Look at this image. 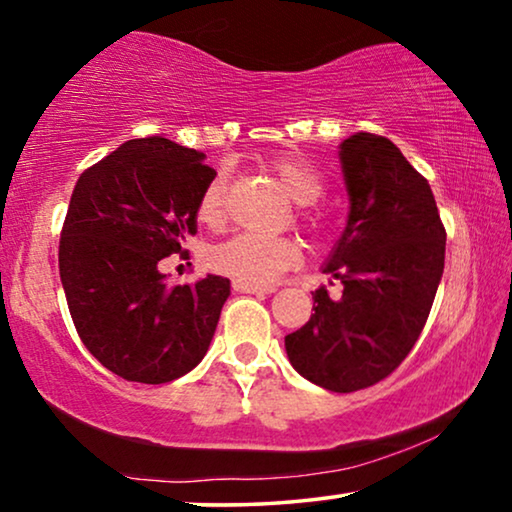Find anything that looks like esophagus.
Listing matches in <instances>:
<instances>
[{
    "label": "esophagus",
    "mask_w": 512,
    "mask_h": 512,
    "mask_svg": "<svg viewBox=\"0 0 512 512\" xmlns=\"http://www.w3.org/2000/svg\"><path fill=\"white\" fill-rule=\"evenodd\" d=\"M233 288L238 293H256V295H265V293H274V286H263V284H249V281H233Z\"/></svg>",
    "instance_id": "obj_1"
}]
</instances>
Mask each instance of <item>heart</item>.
<instances>
[{"label": "heart", "instance_id": "obj_1", "mask_svg": "<svg viewBox=\"0 0 512 512\" xmlns=\"http://www.w3.org/2000/svg\"><path fill=\"white\" fill-rule=\"evenodd\" d=\"M268 168L279 177L295 201L302 203V224L318 233L323 228V217L314 210L318 198L325 191V180L316 166L300 157L272 159ZM226 175H214L203 189L196 214L205 226L217 228L226 219ZM300 261V247L291 238H268L256 233H238L210 251V265L217 272L249 284H268L279 274L291 270Z\"/></svg>", "mask_w": 512, "mask_h": 512}]
</instances>
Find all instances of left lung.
Instances as JSON below:
<instances>
[{
  "mask_svg": "<svg viewBox=\"0 0 512 512\" xmlns=\"http://www.w3.org/2000/svg\"><path fill=\"white\" fill-rule=\"evenodd\" d=\"M348 221L325 272L342 298L314 291V314L286 335L295 372L332 392H355L402 365L425 328L446 261V228L432 189L397 145L353 133L339 147Z\"/></svg>",
  "mask_w": 512,
  "mask_h": 512,
  "instance_id": "1",
  "label": "left lung"
}]
</instances>
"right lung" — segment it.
<instances>
[{
    "instance_id": "1",
    "label": "right lung",
    "mask_w": 512,
    "mask_h": 512,
    "mask_svg": "<svg viewBox=\"0 0 512 512\" xmlns=\"http://www.w3.org/2000/svg\"><path fill=\"white\" fill-rule=\"evenodd\" d=\"M161 136L127 140L78 177L59 238V277L73 325L96 360L136 383H168L207 353L231 281L168 284L196 207L217 170Z\"/></svg>"
}]
</instances>
